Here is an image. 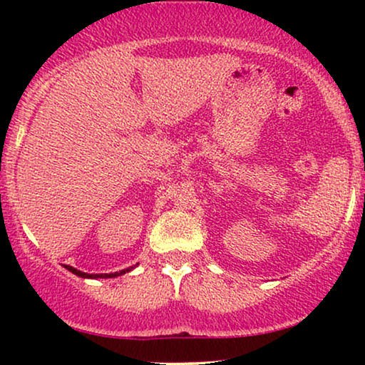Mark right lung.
<instances>
[{
    "label": "right lung",
    "mask_w": 365,
    "mask_h": 365,
    "mask_svg": "<svg viewBox=\"0 0 365 365\" xmlns=\"http://www.w3.org/2000/svg\"><path fill=\"white\" fill-rule=\"evenodd\" d=\"M138 266V264H136ZM136 266H131V267H128V269H123V271H119V272H111V274H88V272H81V271H78V269H74V267H71V266H64L68 269V271H71L73 274H76L78 277H83V279H108V277H118V276H123V274H126V272H129V271H133L134 267Z\"/></svg>",
    "instance_id": "obj_1"
}]
</instances>
